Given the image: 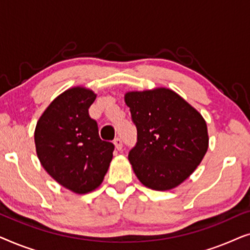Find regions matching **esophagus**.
<instances>
[{"instance_id": "obj_1", "label": "esophagus", "mask_w": 250, "mask_h": 250, "mask_svg": "<svg viewBox=\"0 0 250 250\" xmlns=\"http://www.w3.org/2000/svg\"><path fill=\"white\" fill-rule=\"evenodd\" d=\"M114 145H115V148L118 150H122V148H123V142H122V139L121 138H117V139H115V141H114Z\"/></svg>"}]
</instances>
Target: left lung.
<instances>
[{"mask_svg":"<svg viewBox=\"0 0 250 250\" xmlns=\"http://www.w3.org/2000/svg\"><path fill=\"white\" fill-rule=\"evenodd\" d=\"M124 100L138 131V143L128 155L136 177L157 191L179 187L206 155L209 143L206 121L167 87L128 91Z\"/></svg>","mask_w":250,"mask_h":250,"instance_id":"obj_1","label":"left lung"}]
</instances>
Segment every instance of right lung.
Wrapping results in <instances>:
<instances>
[{"mask_svg":"<svg viewBox=\"0 0 250 250\" xmlns=\"http://www.w3.org/2000/svg\"><path fill=\"white\" fill-rule=\"evenodd\" d=\"M97 93L85 86L58 95L37 121L34 139L41 165L60 186L77 194L100 187L114 145L102 141L88 108Z\"/></svg>","mask_w":250,"mask_h":250,"instance_id":"obj_1","label":"right lung"}]
</instances>
